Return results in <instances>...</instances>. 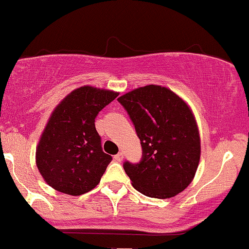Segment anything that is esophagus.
Wrapping results in <instances>:
<instances>
[{"label": "esophagus", "instance_id": "obj_1", "mask_svg": "<svg viewBox=\"0 0 249 249\" xmlns=\"http://www.w3.org/2000/svg\"><path fill=\"white\" fill-rule=\"evenodd\" d=\"M115 159H116L117 161L121 162V161L123 160V159H124V153H123V152H119L118 154H116V156H115Z\"/></svg>", "mask_w": 249, "mask_h": 249}]
</instances>
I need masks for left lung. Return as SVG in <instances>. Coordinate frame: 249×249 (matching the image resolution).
<instances>
[{
	"instance_id": "left-lung-1",
	"label": "left lung",
	"mask_w": 249,
	"mask_h": 249,
	"mask_svg": "<svg viewBox=\"0 0 249 249\" xmlns=\"http://www.w3.org/2000/svg\"><path fill=\"white\" fill-rule=\"evenodd\" d=\"M127 111L142 148V160L124 162L137 191L167 199L191 184L200 160V136L192 110L160 85L134 89L118 98Z\"/></svg>"
}]
</instances>
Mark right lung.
<instances>
[{"label":"right lung","instance_id":"add662e5","mask_svg":"<svg viewBox=\"0 0 249 249\" xmlns=\"http://www.w3.org/2000/svg\"><path fill=\"white\" fill-rule=\"evenodd\" d=\"M118 92L85 85L55 107L36 148V165L49 186L81 196L93 190L112 157L102 150L95 118Z\"/></svg>","mask_w":249,"mask_h":249}]
</instances>
